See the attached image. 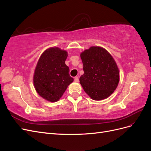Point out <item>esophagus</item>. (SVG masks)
Wrapping results in <instances>:
<instances>
[{"instance_id": "1", "label": "esophagus", "mask_w": 151, "mask_h": 151, "mask_svg": "<svg viewBox=\"0 0 151 151\" xmlns=\"http://www.w3.org/2000/svg\"><path fill=\"white\" fill-rule=\"evenodd\" d=\"M74 81L76 82H79V77L78 76H76L74 77Z\"/></svg>"}]
</instances>
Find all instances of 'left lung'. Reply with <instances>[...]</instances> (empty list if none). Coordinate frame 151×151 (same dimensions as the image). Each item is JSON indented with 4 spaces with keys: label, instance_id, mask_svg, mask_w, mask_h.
<instances>
[{
    "label": "left lung",
    "instance_id": "left-lung-1",
    "mask_svg": "<svg viewBox=\"0 0 151 151\" xmlns=\"http://www.w3.org/2000/svg\"><path fill=\"white\" fill-rule=\"evenodd\" d=\"M84 74L80 83L91 99L101 100L109 96L119 83V70L107 50L91 47L81 53Z\"/></svg>",
    "mask_w": 151,
    "mask_h": 151
}]
</instances>
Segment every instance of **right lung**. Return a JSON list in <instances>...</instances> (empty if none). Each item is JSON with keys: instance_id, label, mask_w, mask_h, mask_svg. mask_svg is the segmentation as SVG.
<instances>
[{"instance_id": "right-lung-1", "label": "right lung", "mask_w": 151, "mask_h": 151, "mask_svg": "<svg viewBox=\"0 0 151 151\" xmlns=\"http://www.w3.org/2000/svg\"><path fill=\"white\" fill-rule=\"evenodd\" d=\"M67 52L57 47L42 53L35 68L33 83L38 94L51 102L60 99L74 79L65 65Z\"/></svg>"}]
</instances>
